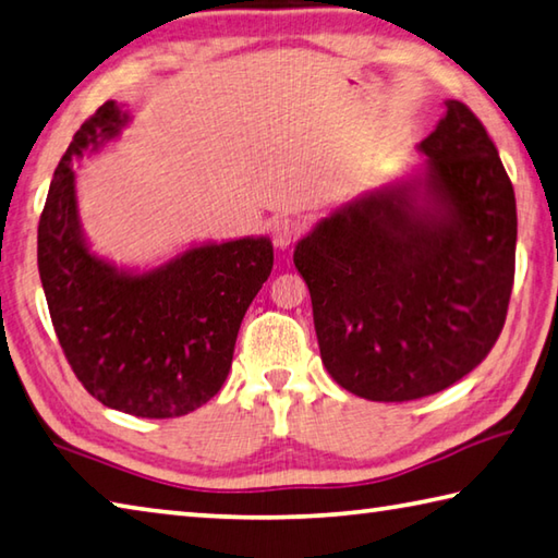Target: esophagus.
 Masks as SVG:
<instances>
[{"mask_svg":"<svg viewBox=\"0 0 558 558\" xmlns=\"http://www.w3.org/2000/svg\"><path fill=\"white\" fill-rule=\"evenodd\" d=\"M300 221L290 219V217H280L272 221L270 227V234H272V244H276L278 248H288L290 244H295V239L300 236Z\"/></svg>","mask_w":558,"mask_h":558,"instance_id":"esophagus-1","label":"esophagus"}]
</instances>
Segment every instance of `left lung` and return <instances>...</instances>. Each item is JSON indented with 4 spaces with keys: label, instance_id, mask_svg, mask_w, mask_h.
<instances>
[{
    "label": "left lung",
    "instance_id": "obj_1",
    "mask_svg": "<svg viewBox=\"0 0 558 558\" xmlns=\"http://www.w3.org/2000/svg\"><path fill=\"white\" fill-rule=\"evenodd\" d=\"M417 148V173L347 202L292 256L324 368L376 402L427 398L478 366L514 280V190L481 119L447 99Z\"/></svg>",
    "mask_w": 558,
    "mask_h": 558
}]
</instances>
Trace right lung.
Instances as JSON below:
<instances>
[{
    "mask_svg": "<svg viewBox=\"0 0 558 558\" xmlns=\"http://www.w3.org/2000/svg\"><path fill=\"white\" fill-rule=\"evenodd\" d=\"M129 124L105 102L70 141L38 221V272L50 319L85 390L134 417H182L225 385L241 319L272 270V244L246 236L202 244L134 272L89 251L73 160Z\"/></svg>",
    "mask_w": 558,
    "mask_h": 558,
    "instance_id": "1",
    "label": "right lung"
}]
</instances>
